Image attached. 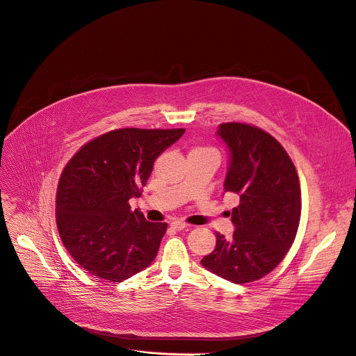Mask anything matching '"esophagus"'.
Here are the masks:
<instances>
[{
    "instance_id": "obj_1",
    "label": "esophagus",
    "mask_w": 356,
    "mask_h": 356,
    "mask_svg": "<svg viewBox=\"0 0 356 356\" xmlns=\"http://www.w3.org/2000/svg\"><path fill=\"white\" fill-rule=\"evenodd\" d=\"M172 228L173 229H176V231H181V229H184V228H187V224L186 222H183V221H180V220H176V221H172Z\"/></svg>"
}]
</instances>
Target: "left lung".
<instances>
[{"instance_id": "8db88e82", "label": "left lung", "mask_w": 356, "mask_h": 356, "mask_svg": "<svg viewBox=\"0 0 356 356\" xmlns=\"http://www.w3.org/2000/svg\"><path fill=\"white\" fill-rule=\"evenodd\" d=\"M217 136L228 149L224 191L236 194L239 206L229 213L232 238L217 232L216 249L201 265L242 284L266 276L286 257L300 222V183L286 150L268 132L229 122Z\"/></svg>"}]
</instances>
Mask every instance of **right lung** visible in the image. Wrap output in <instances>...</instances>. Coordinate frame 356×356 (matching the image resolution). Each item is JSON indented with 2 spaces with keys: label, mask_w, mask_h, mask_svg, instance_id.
I'll return each instance as SVG.
<instances>
[{
  "label": "right lung",
  "mask_w": 356,
  "mask_h": 356,
  "mask_svg": "<svg viewBox=\"0 0 356 356\" xmlns=\"http://www.w3.org/2000/svg\"><path fill=\"white\" fill-rule=\"evenodd\" d=\"M186 129L124 128L84 145L65 168L56 195L63 245L88 273L124 282L155 261L165 222H149L139 197L155 161Z\"/></svg>",
  "instance_id": "1"
}]
</instances>
